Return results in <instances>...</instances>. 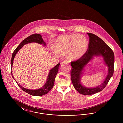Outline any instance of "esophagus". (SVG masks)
Listing matches in <instances>:
<instances>
[{
    "mask_svg": "<svg viewBox=\"0 0 123 123\" xmlns=\"http://www.w3.org/2000/svg\"><path fill=\"white\" fill-rule=\"evenodd\" d=\"M68 62H67V61H63V62H62L61 63V65L63 66V65H65V64H68Z\"/></svg>",
    "mask_w": 123,
    "mask_h": 123,
    "instance_id": "34e87169",
    "label": "esophagus"
}]
</instances>
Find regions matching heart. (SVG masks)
I'll return each mask as SVG.
<instances>
[{
    "instance_id": "b5f03b06",
    "label": "heart",
    "mask_w": 123,
    "mask_h": 123,
    "mask_svg": "<svg viewBox=\"0 0 123 123\" xmlns=\"http://www.w3.org/2000/svg\"><path fill=\"white\" fill-rule=\"evenodd\" d=\"M88 42L82 35H63L58 37L53 43L54 54L67 56L71 61L82 58L87 51Z\"/></svg>"
}]
</instances>
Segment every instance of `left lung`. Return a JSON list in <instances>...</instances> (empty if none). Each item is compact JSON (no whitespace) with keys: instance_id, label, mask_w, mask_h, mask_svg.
Listing matches in <instances>:
<instances>
[{"instance_id":"8db88e82","label":"left lung","mask_w":123,"mask_h":123,"mask_svg":"<svg viewBox=\"0 0 123 123\" xmlns=\"http://www.w3.org/2000/svg\"><path fill=\"white\" fill-rule=\"evenodd\" d=\"M89 37L87 51L80 60L71 62L70 75L73 85L75 89L81 94L90 95L102 91L112 77L114 70L115 56L112 49L98 36L87 33ZM101 56L108 67V74L105 80L101 85L95 88H87L81 83V78L85 67L94 56Z\"/></svg>"}]
</instances>
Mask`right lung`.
<instances>
[{
	"label": "right lung",
	"instance_id": "obj_1",
	"mask_svg": "<svg viewBox=\"0 0 123 123\" xmlns=\"http://www.w3.org/2000/svg\"><path fill=\"white\" fill-rule=\"evenodd\" d=\"M36 43L40 44H43V46H46L45 43L44 42L43 40L42 37V36L40 34H35L32 35L28 36V37H27L26 38H25V39H24L23 41H22V42L20 43V44L18 46L17 48L15 49V50L13 53L12 58H11V75L12 76V77L15 80V79L13 77V75L12 71L13 61L15 58V57L16 56L18 52L23 47L24 45L29 43ZM60 64V63H58L57 65H56L54 67H53L50 70L48 74L46 83L43 85V86L42 88H40L37 89H27L26 88H24L23 87L21 86L18 83L17 81H16L17 82L18 86L20 87V88H21L23 91L28 93L29 94L33 96H43V95L47 94L48 92H49L53 88L55 77L56 76V75L57 74L58 70L59 69Z\"/></svg>",
	"mask_w": 123,
	"mask_h": 123
}]
</instances>
